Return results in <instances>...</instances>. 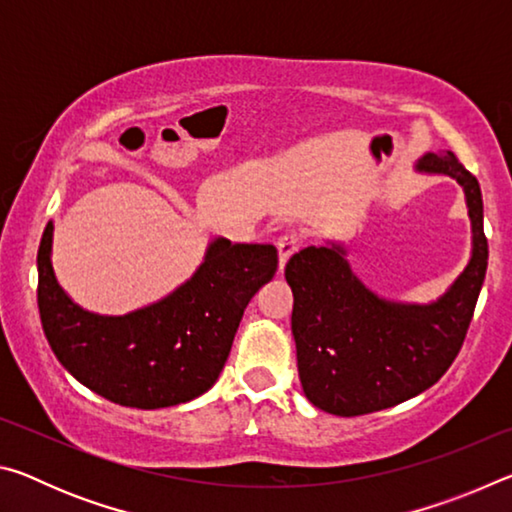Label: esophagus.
I'll list each match as a JSON object with an SVG mask.
<instances>
[{
	"label": "esophagus",
	"mask_w": 512,
	"mask_h": 512,
	"mask_svg": "<svg viewBox=\"0 0 512 512\" xmlns=\"http://www.w3.org/2000/svg\"><path fill=\"white\" fill-rule=\"evenodd\" d=\"M302 244V237L298 232H284V235L277 239V257H280V271L284 266H287L289 257L296 253Z\"/></svg>",
	"instance_id": "esophagus-1"
}]
</instances>
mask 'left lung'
Here are the masks:
<instances>
[{"label": "left lung", "instance_id": "obj_1", "mask_svg": "<svg viewBox=\"0 0 512 512\" xmlns=\"http://www.w3.org/2000/svg\"><path fill=\"white\" fill-rule=\"evenodd\" d=\"M415 171L454 178L472 221L470 262L438 300L404 305L375 296L341 244L309 246L284 268L302 391L341 418L388 409L436 384L461 350L483 287L488 239L479 180L452 151L422 155Z\"/></svg>", "mask_w": 512, "mask_h": 512}]
</instances>
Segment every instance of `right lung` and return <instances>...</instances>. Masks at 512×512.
<instances>
[{"label": "right lung", "instance_id": "1", "mask_svg": "<svg viewBox=\"0 0 512 512\" xmlns=\"http://www.w3.org/2000/svg\"><path fill=\"white\" fill-rule=\"evenodd\" d=\"M51 241L49 221L38 248V309L51 350L83 386L133 409H164L210 391L246 305L277 271L275 246L216 237L196 273L167 298L99 316L58 284Z\"/></svg>", "mask_w": 512, "mask_h": 512}]
</instances>
